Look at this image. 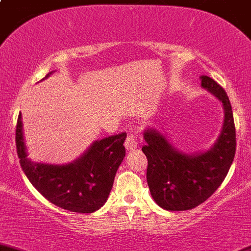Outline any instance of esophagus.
<instances>
[{"mask_svg": "<svg viewBox=\"0 0 251 251\" xmlns=\"http://www.w3.org/2000/svg\"><path fill=\"white\" fill-rule=\"evenodd\" d=\"M139 143H140V138L138 135H135V134H129L125 141V146L128 151H133V150L138 149Z\"/></svg>", "mask_w": 251, "mask_h": 251, "instance_id": "esophagus-1", "label": "esophagus"}]
</instances>
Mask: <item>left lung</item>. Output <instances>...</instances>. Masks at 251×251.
Returning <instances> with one entry per match:
<instances>
[{"label": "left lung", "instance_id": "8db88e82", "mask_svg": "<svg viewBox=\"0 0 251 251\" xmlns=\"http://www.w3.org/2000/svg\"><path fill=\"white\" fill-rule=\"evenodd\" d=\"M202 87L221 100L224 126L215 145L195 156L175 151L164 135L149 129L144 133L147 158L146 179L154 202L165 210H190L205 202L219 188L236 154V126L231 102L218 82L202 76Z\"/></svg>", "mask_w": 251, "mask_h": 251}]
</instances>
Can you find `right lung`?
Here are the masks:
<instances>
[{
  "label": "right lung",
  "instance_id": "obj_1",
  "mask_svg": "<svg viewBox=\"0 0 251 251\" xmlns=\"http://www.w3.org/2000/svg\"><path fill=\"white\" fill-rule=\"evenodd\" d=\"M126 136L121 133L95 141L84 156L71 164L32 163L26 157L19 113L15 145L25 175L46 200L65 210L87 214L101 208L107 201L116 172L126 156Z\"/></svg>",
  "mask_w": 251,
  "mask_h": 251
}]
</instances>
